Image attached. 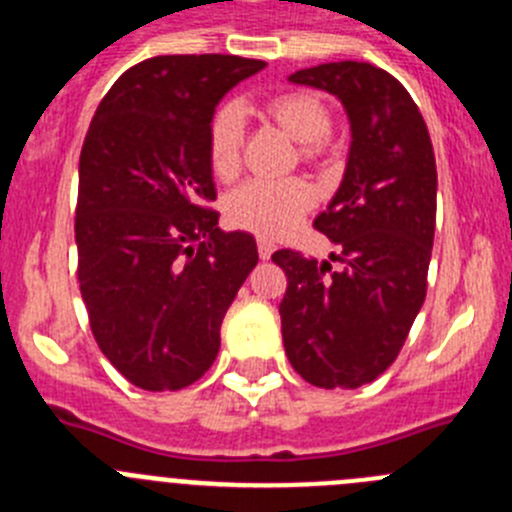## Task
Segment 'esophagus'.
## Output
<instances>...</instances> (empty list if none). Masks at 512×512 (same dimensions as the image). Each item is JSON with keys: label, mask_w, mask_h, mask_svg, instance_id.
I'll use <instances>...</instances> for the list:
<instances>
[{"label": "esophagus", "mask_w": 512, "mask_h": 512, "mask_svg": "<svg viewBox=\"0 0 512 512\" xmlns=\"http://www.w3.org/2000/svg\"><path fill=\"white\" fill-rule=\"evenodd\" d=\"M256 243H259V256H261V259H269L271 253H274V243H271L269 238H259V241H256Z\"/></svg>", "instance_id": "esophagus-1"}]
</instances>
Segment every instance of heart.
I'll list each match as a JSON object with an SVG mask.
<instances>
[{
  "mask_svg": "<svg viewBox=\"0 0 512 512\" xmlns=\"http://www.w3.org/2000/svg\"><path fill=\"white\" fill-rule=\"evenodd\" d=\"M266 114L279 121L304 152L314 154L332 131V116L312 93H279L266 103ZM243 114L236 103H225L208 126V164L215 177H231L241 162ZM314 203V190L299 177H251L228 192L225 218L238 228L279 238L304 218Z\"/></svg>",
  "mask_w": 512,
  "mask_h": 512,
  "instance_id": "b5f03b06",
  "label": "heart"
}]
</instances>
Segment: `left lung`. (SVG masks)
I'll list each match as a JSON object with an SVG mask.
<instances>
[{
    "instance_id": "1",
    "label": "left lung",
    "mask_w": 512,
    "mask_h": 512,
    "mask_svg": "<svg viewBox=\"0 0 512 512\" xmlns=\"http://www.w3.org/2000/svg\"><path fill=\"white\" fill-rule=\"evenodd\" d=\"M342 101L353 144L340 190L314 228L337 251L330 261L281 248L287 274L279 304L292 368L320 388L373 383L401 353L426 297L437 162L409 91L370 63H325L289 75Z\"/></svg>"
}]
</instances>
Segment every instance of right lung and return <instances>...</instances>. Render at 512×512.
Instances as JSON below:
<instances>
[{
    "label": "right lung",
    "mask_w": 512,
    "mask_h": 512,
    "mask_svg": "<svg viewBox=\"0 0 512 512\" xmlns=\"http://www.w3.org/2000/svg\"><path fill=\"white\" fill-rule=\"evenodd\" d=\"M264 60L157 55L98 103L81 149L78 284L98 348L144 391H180L213 365L220 322L251 274L253 236L218 228L208 126Z\"/></svg>",
    "instance_id": "obj_1"
}]
</instances>
